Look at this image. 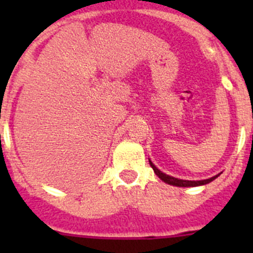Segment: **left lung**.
Returning a JSON list of instances; mask_svg holds the SVG:
<instances>
[{"mask_svg": "<svg viewBox=\"0 0 253 253\" xmlns=\"http://www.w3.org/2000/svg\"><path fill=\"white\" fill-rule=\"evenodd\" d=\"M149 165H151V167L153 169V171L156 172V175L158 176V177L161 178L162 181H165L166 184L169 185H173V186H181V187H187V186H200V185H205V184H209V182H211V181L214 180V178L218 177L219 175L214 176V177H210V178H207V180H202V181H187V180H178V178H175L172 177V176H169L166 175V173H163V172H161L160 169H157V167L154 166L153 163L149 161Z\"/></svg>", "mask_w": 253, "mask_h": 253, "instance_id": "1", "label": "left lung"}]
</instances>
